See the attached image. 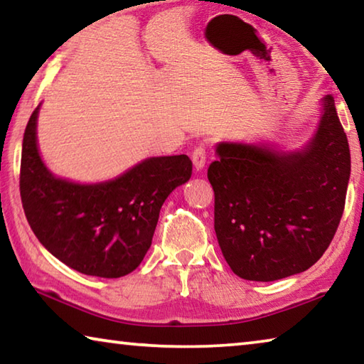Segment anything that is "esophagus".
<instances>
[{
  "label": "esophagus",
  "mask_w": 364,
  "mask_h": 364,
  "mask_svg": "<svg viewBox=\"0 0 364 364\" xmlns=\"http://www.w3.org/2000/svg\"><path fill=\"white\" fill-rule=\"evenodd\" d=\"M207 162V156H205V147L204 146H197L194 152H193V165L196 171H200L205 167Z\"/></svg>",
  "instance_id": "1"
}]
</instances>
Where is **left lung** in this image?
<instances>
[{
    "instance_id": "8db88e82",
    "label": "left lung",
    "mask_w": 364,
    "mask_h": 364,
    "mask_svg": "<svg viewBox=\"0 0 364 364\" xmlns=\"http://www.w3.org/2000/svg\"><path fill=\"white\" fill-rule=\"evenodd\" d=\"M217 156L207 176L215 232L232 273L268 282L313 267L341 223L350 180L334 100L323 97L316 132L300 149L221 141Z\"/></svg>"
}]
</instances>
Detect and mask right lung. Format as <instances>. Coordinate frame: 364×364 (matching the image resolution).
<instances>
[{
  "label": "right lung",
  "instance_id": "right-lung-1",
  "mask_svg": "<svg viewBox=\"0 0 364 364\" xmlns=\"http://www.w3.org/2000/svg\"><path fill=\"white\" fill-rule=\"evenodd\" d=\"M40 107L22 141L21 197L30 228L49 254L78 273L122 278L139 267L170 193L189 181L188 156L147 157L112 180L77 183L43 162L36 138Z\"/></svg>",
  "mask_w": 364,
  "mask_h": 364
}]
</instances>
